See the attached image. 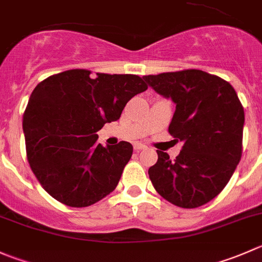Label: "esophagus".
<instances>
[{"mask_svg":"<svg viewBox=\"0 0 262 262\" xmlns=\"http://www.w3.org/2000/svg\"><path fill=\"white\" fill-rule=\"evenodd\" d=\"M144 148H146V146H144V144H142V143L134 144V149H136V151H141V149H144Z\"/></svg>","mask_w":262,"mask_h":262,"instance_id":"1","label":"esophagus"}]
</instances>
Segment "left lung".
Here are the masks:
<instances>
[{"mask_svg": "<svg viewBox=\"0 0 262 262\" xmlns=\"http://www.w3.org/2000/svg\"><path fill=\"white\" fill-rule=\"evenodd\" d=\"M143 79L175 102L169 133L174 141L184 142L174 161L157 151L149 179L170 204L183 209L202 206L224 189L242 157L245 110L237 92L227 80L197 69Z\"/></svg>", "mask_w": 262, "mask_h": 262, "instance_id": "8db88e82", "label": "left lung"}]
</instances>
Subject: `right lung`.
<instances>
[{
  "label": "right lung",
  "mask_w": 262,
  "mask_h": 262,
  "mask_svg": "<svg viewBox=\"0 0 262 262\" xmlns=\"http://www.w3.org/2000/svg\"><path fill=\"white\" fill-rule=\"evenodd\" d=\"M148 85L133 74L72 69L37 84L23 116L27 159L43 189L70 207H87L110 194L133 154L129 142L97 143L106 123Z\"/></svg>",
  "instance_id": "obj_1"
}]
</instances>
